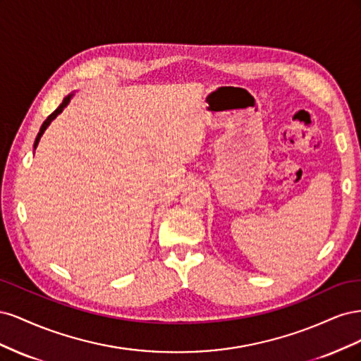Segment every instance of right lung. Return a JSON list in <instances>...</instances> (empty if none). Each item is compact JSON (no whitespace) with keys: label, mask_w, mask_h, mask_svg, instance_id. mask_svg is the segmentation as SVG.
<instances>
[{"label":"right lung","mask_w":361,"mask_h":361,"mask_svg":"<svg viewBox=\"0 0 361 361\" xmlns=\"http://www.w3.org/2000/svg\"><path fill=\"white\" fill-rule=\"evenodd\" d=\"M73 94H75V92H72V93H69L66 97H64V99H63V102L59 105V108H57V110L56 111H54L52 114H49L48 117H47V120H45V122H43L42 123V126H40V129H39V134H37V137H36V140H35V146H32V147H37V145H39V141H40V138H42V135H43V133H45V130H47V128L51 125V122H52V120L54 118H56L59 114H61L63 113V110H64V108H66L68 105H69V102H71V99H72V97H73Z\"/></svg>","instance_id":"add662e5"}]
</instances>
